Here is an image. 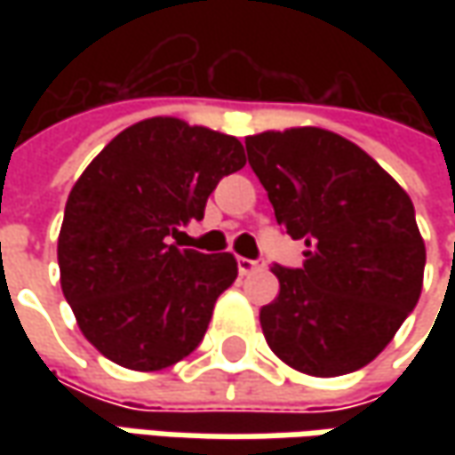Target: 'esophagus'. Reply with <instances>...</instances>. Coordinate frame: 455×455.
I'll list each match as a JSON object with an SVG mask.
<instances>
[{"instance_id": "1", "label": "esophagus", "mask_w": 455, "mask_h": 455, "mask_svg": "<svg viewBox=\"0 0 455 455\" xmlns=\"http://www.w3.org/2000/svg\"><path fill=\"white\" fill-rule=\"evenodd\" d=\"M263 268V263L260 260H251V258H237V271L240 275H251V273L260 271Z\"/></svg>"}]
</instances>
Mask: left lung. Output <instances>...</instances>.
Wrapping results in <instances>:
<instances>
[{
  "instance_id": "left-lung-1",
  "label": "left lung",
  "mask_w": 455,
  "mask_h": 455,
  "mask_svg": "<svg viewBox=\"0 0 455 455\" xmlns=\"http://www.w3.org/2000/svg\"><path fill=\"white\" fill-rule=\"evenodd\" d=\"M278 225L306 243L301 268L260 308L275 357L314 377L370 364L423 289L426 243L405 189L344 136L314 126L245 139Z\"/></svg>"
}]
</instances>
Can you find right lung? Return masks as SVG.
<instances>
[{
    "label": "right lung",
    "instance_id": "add662e5",
    "mask_svg": "<svg viewBox=\"0 0 455 455\" xmlns=\"http://www.w3.org/2000/svg\"><path fill=\"white\" fill-rule=\"evenodd\" d=\"M243 166L235 136L156 116L118 133L80 174L58 237L60 286L103 357L154 372L200 347L237 260L169 237L204 218L220 180Z\"/></svg>",
    "mask_w": 455,
    "mask_h": 455
}]
</instances>
